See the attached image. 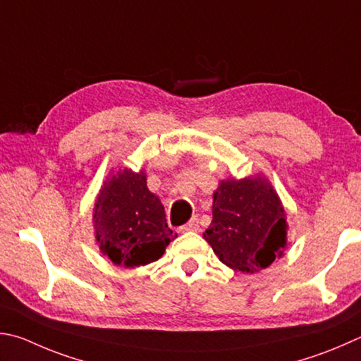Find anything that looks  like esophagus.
I'll list each match as a JSON object with an SVG mask.
<instances>
[{"instance_id":"esophagus-1","label":"esophagus","mask_w":361,"mask_h":361,"mask_svg":"<svg viewBox=\"0 0 361 361\" xmlns=\"http://www.w3.org/2000/svg\"><path fill=\"white\" fill-rule=\"evenodd\" d=\"M197 231H199V219L197 218H192L186 226H183L180 228V232H197Z\"/></svg>"}]
</instances>
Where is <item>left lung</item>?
Instances as JSON below:
<instances>
[{
    "label": "left lung",
    "instance_id": "1",
    "mask_svg": "<svg viewBox=\"0 0 361 361\" xmlns=\"http://www.w3.org/2000/svg\"><path fill=\"white\" fill-rule=\"evenodd\" d=\"M286 216L265 175L221 180L213 192V221L203 238L228 268L257 273L284 254L289 227Z\"/></svg>",
    "mask_w": 361,
    "mask_h": 361
}]
</instances>
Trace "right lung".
I'll use <instances>...</instances> for the list:
<instances>
[{"mask_svg":"<svg viewBox=\"0 0 361 361\" xmlns=\"http://www.w3.org/2000/svg\"><path fill=\"white\" fill-rule=\"evenodd\" d=\"M96 243L101 252L124 268L152 264L176 238L167 227L158 195L147 186V173L130 169L110 172L93 208Z\"/></svg>","mask_w":361,"mask_h":361,"instance_id":"right-lung-1","label":"right lung"}]
</instances>
